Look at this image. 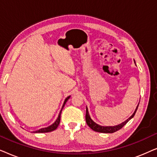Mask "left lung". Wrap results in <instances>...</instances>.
<instances>
[{"label":"left lung","instance_id":"1","mask_svg":"<svg viewBox=\"0 0 157 157\" xmlns=\"http://www.w3.org/2000/svg\"><path fill=\"white\" fill-rule=\"evenodd\" d=\"M134 63L136 64V62L134 61ZM138 106H139V104L137 105L136 109H135L134 112L133 113V114L131 116V117L128 118L125 121L122 122L121 124H118V125H116V126H101L99 124H96V122H94L93 120L91 119V117H90L89 115V110H88V108L86 106V124L87 125L89 126L90 128H91L92 130L95 131L96 132H100V133H113V132H116L117 131L121 129V128L123 127V126L125 125V124L127 123V122L129 121L132 119L133 117H134L135 113L136 112V110L137 109H138Z\"/></svg>","mask_w":157,"mask_h":157}]
</instances>
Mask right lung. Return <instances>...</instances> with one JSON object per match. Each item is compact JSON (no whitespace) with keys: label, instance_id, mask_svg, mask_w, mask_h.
Masks as SVG:
<instances>
[{"label":"right lung","instance_id":"1","mask_svg":"<svg viewBox=\"0 0 157 157\" xmlns=\"http://www.w3.org/2000/svg\"><path fill=\"white\" fill-rule=\"evenodd\" d=\"M71 97V96H68L67 98H66V99L64 100V102H63V106H62V108L61 109V111H60V113L59 116H58V118L56 119V120L55 122L53 124H51V125L48 126V127H45V128H40V129L38 130V131H36V132H34V133H46V132H52V131H54L55 129H56V128L59 126V123H60V120H61V111H62V109H63V108L64 107V106H65L66 103L67 101Z\"/></svg>","mask_w":157,"mask_h":157}]
</instances>
